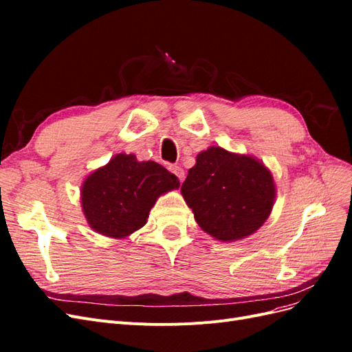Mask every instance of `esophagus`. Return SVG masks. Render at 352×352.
<instances>
[{
    "label": "esophagus",
    "instance_id": "1",
    "mask_svg": "<svg viewBox=\"0 0 352 352\" xmlns=\"http://www.w3.org/2000/svg\"><path fill=\"white\" fill-rule=\"evenodd\" d=\"M170 172L175 173V175L177 176V179L180 180V182H184V179H185V172H184V168H182V167H179V166H170Z\"/></svg>",
    "mask_w": 352,
    "mask_h": 352
}]
</instances>
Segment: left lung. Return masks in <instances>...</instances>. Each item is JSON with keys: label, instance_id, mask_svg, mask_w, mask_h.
<instances>
[{"label": "left lung", "instance_id": "obj_1", "mask_svg": "<svg viewBox=\"0 0 352 352\" xmlns=\"http://www.w3.org/2000/svg\"><path fill=\"white\" fill-rule=\"evenodd\" d=\"M198 226L214 239H243L270 216L276 186L260 160L210 146L197 155L180 188Z\"/></svg>", "mask_w": 352, "mask_h": 352}]
</instances>
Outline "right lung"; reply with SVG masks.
<instances>
[{
    "label": "right lung",
    "mask_w": 352,
    "mask_h": 352,
    "mask_svg": "<svg viewBox=\"0 0 352 352\" xmlns=\"http://www.w3.org/2000/svg\"><path fill=\"white\" fill-rule=\"evenodd\" d=\"M179 186V179L162 164L122 153L85 179L82 210L95 232L122 239L145 225L160 195Z\"/></svg>",
    "instance_id": "1"
}]
</instances>
